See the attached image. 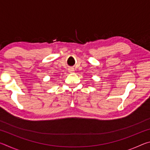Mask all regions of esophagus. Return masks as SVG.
I'll return each mask as SVG.
<instances>
[{
  "label": "esophagus",
  "instance_id": "1",
  "mask_svg": "<svg viewBox=\"0 0 150 150\" xmlns=\"http://www.w3.org/2000/svg\"><path fill=\"white\" fill-rule=\"evenodd\" d=\"M68 71L69 73H73V71H74V69H73V68H69V69H68Z\"/></svg>",
  "mask_w": 150,
  "mask_h": 150
}]
</instances>
